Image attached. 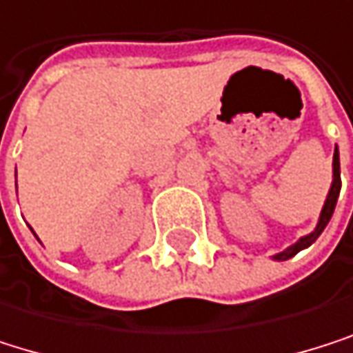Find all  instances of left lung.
Segmentation results:
<instances>
[{"instance_id":"obj_1","label":"left lung","mask_w":353,"mask_h":353,"mask_svg":"<svg viewBox=\"0 0 353 353\" xmlns=\"http://www.w3.org/2000/svg\"><path fill=\"white\" fill-rule=\"evenodd\" d=\"M339 191H341V166H339V149L334 147V153H332V183H330V189L326 193V200H324V206L320 210V216H318V223L314 227V232H310L307 236H301L294 244H290L288 248H284L282 252H276L272 259L274 261H288L292 259L296 252H301L305 248H310L318 238L320 234L324 232V227L328 225L332 212H334V206H337V200H339Z\"/></svg>"}]
</instances>
